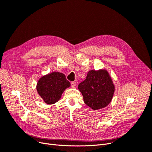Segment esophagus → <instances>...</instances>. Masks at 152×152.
Here are the masks:
<instances>
[{
    "instance_id": "esophagus-1",
    "label": "esophagus",
    "mask_w": 152,
    "mask_h": 152,
    "mask_svg": "<svg viewBox=\"0 0 152 152\" xmlns=\"http://www.w3.org/2000/svg\"><path fill=\"white\" fill-rule=\"evenodd\" d=\"M75 86H76V82H71V87H74Z\"/></svg>"
}]
</instances>
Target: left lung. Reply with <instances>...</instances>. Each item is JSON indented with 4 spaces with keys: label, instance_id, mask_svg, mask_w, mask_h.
<instances>
[{
    "label": "left lung",
    "instance_id": "1",
    "mask_svg": "<svg viewBox=\"0 0 152 152\" xmlns=\"http://www.w3.org/2000/svg\"><path fill=\"white\" fill-rule=\"evenodd\" d=\"M84 103L94 110L104 108L111 102L115 86L107 70H90L84 81L78 86Z\"/></svg>",
    "mask_w": 152,
    "mask_h": 152
}]
</instances>
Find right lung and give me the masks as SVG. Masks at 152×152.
Wrapping results in <instances>:
<instances>
[{"instance_id":"1","label":"right lung","mask_w":152,"mask_h":152,"mask_svg":"<svg viewBox=\"0 0 152 152\" xmlns=\"http://www.w3.org/2000/svg\"><path fill=\"white\" fill-rule=\"evenodd\" d=\"M70 86V82L63 73L54 72L40 78L37 91L45 103L52 104L58 102L64 91Z\"/></svg>"}]
</instances>
